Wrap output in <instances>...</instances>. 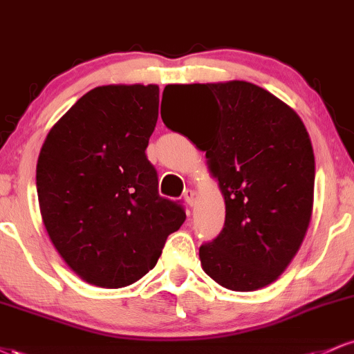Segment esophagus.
Here are the masks:
<instances>
[{
  "label": "esophagus",
  "instance_id": "34e87169",
  "mask_svg": "<svg viewBox=\"0 0 354 354\" xmlns=\"http://www.w3.org/2000/svg\"><path fill=\"white\" fill-rule=\"evenodd\" d=\"M183 200L186 201V205H188V206H193V203H194V191L193 189H186L185 193H183Z\"/></svg>",
  "mask_w": 354,
  "mask_h": 354
}]
</instances>
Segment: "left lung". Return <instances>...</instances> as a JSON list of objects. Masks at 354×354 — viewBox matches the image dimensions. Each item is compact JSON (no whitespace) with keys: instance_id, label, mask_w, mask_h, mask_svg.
<instances>
[{"instance_id":"obj_1","label":"left lung","mask_w":354,"mask_h":354,"mask_svg":"<svg viewBox=\"0 0 354 354\" xmlns=\"http://www.w3.org/2000/svg\"><path fill=\"white\" fill-rule=\"evenodd\" d=\"M173 88L209 103L206 124L188 138L206 151L226 216L221 233L200 246L203 270L228 290H259L286 270L310 225L315 154L306 128L248 81ZM161 118L176 131L163 109Z\"/></svg>"}]
</instances>
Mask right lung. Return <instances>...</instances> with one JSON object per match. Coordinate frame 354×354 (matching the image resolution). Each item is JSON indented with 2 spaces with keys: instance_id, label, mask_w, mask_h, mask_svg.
Returning <instances> with one entry per match:
<instances>
[{
  "instance_id": "add662e5",
  "label": "right lung",
  "mask_w": 354,
  "mask_h": 354,
  "mask_svg": "<svg viewBox=\"0 0 354 354\" xmlns=\"http://www.w3.org/2000/svg\"><path fill=\"white\" fill-rule=\"evenodd\" d=\"M158 104L156 84L98 86L53 126L39 151L36 189L48 234L96 286L143 278L186 219L180 201L160 196L146 156Z\"/></svg>"
}]
</instances>
